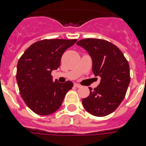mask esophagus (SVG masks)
<instances>
[{
    "instance_id": "esophagus-1",
    "label": "esophagus",
    "mask_w": 146,
    "mask_h": 146,
    "mask_svg": "<svg viewBox=\"0 0 146 146\" xmlns=\"http://www.w3.org/2000/svg\"><path fill=\"white\" fill-rule=\"evenodd\" d=\"M74 86L76 87V88H80V87H81V85L78 84V83H75V84H74Z\"/></svg>"
}]
</instances>
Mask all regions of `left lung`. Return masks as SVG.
<instances>
[{
	"label": "left lung",
	"mask_w": 146,
	"mask_h": 146,
	"mask_svg": "<svg viewBox=\"0 0 146 146\" xmlns=\"http://www.w3.org/2000/svg\"><path fill=\"white\" fill-rule=\"evenodd\" d=\"M89 52L92 71L101 77L96 88L82 99L84 108L96 117H104L117 108L124 98L130 82L129 66L122 51L111 42L98 38H85L76 43Z\"/></svg>",
	"instance_id": "left-lung-1"
}]
</instances>
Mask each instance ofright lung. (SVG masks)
Listing matches in <instances>:
<instances>
[{
  "mask_svg": "<svg viewBox=\"0 0 146 146\" xmlns=\"http://www.w3.org/2000/svg\"><path fill=\"white\" fill-rule=\"evenodd\" d=\"M77 39H44L25 50L17 64L19 93L29 108L38 115H49L59 109L73 83L54 82L51 72L60 65L64 52Z\"/></svg>",
  "mask_w": 146,
  "mask_h": 146,
  "instance_id": "1",
  "label": "right lung"
}]
</instances>
